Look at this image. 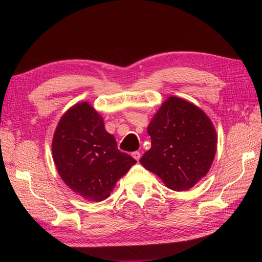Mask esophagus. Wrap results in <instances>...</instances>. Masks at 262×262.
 I'll list each match as a JSON object with an SVG mask.
<instances>
[{"label":"esophagus","mask_w":262,"mask_h":262,"mask_svg":"<svg viewBox=\"0 0 262 262\" xmlns=\"http://www.w3.org/2000/svg\"><path fill=\"white\" fill-rule=\"evenodd\" d=\"M132 157L134 158L136 161H140V159H141V153H140V152H133V153H132Z\"/></svg>","instance_id":"1"}]
</instances>
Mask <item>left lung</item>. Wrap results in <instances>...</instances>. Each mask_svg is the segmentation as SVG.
Listing matches in <instances>:
<instances>
[{
	"label": "left lung",
	"instance_id": "obj_1",
	"mask_svg": "<svg viewBox=\"0 0 262 262\" xmlns=\"http://www.w3.org/2000/svg\"><path fill=\"white\" fill-rule=\"evenodd\" d=\"M152 146L141 164L171 190L185 191L208 173L217 149L213 122L198 105L169 97L147 126Z\"/></svg>",
	"mask_w": 262,
	"mask_h": 262
}]
</instances>
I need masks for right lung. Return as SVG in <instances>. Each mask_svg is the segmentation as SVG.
Returning <instances> with one entry per match:
<instances>
[{
  "mask_svg": "<svg viewBox=\"0 0 262 262\" xmlns=\"http://www.w3.org/2000/svg\"><path fill=\"white\" fill-rule=\"evenodd\" d=\"M52 153L59 177L72 191L89 202H102L136 163L117 148L102 116L88 101L65 111L55 129Z\"/></svg>",
  "mask_w": 262,
  "mask_h": 262,
  "instance_id": "1",
  "label": "right lung"
}]
</instances>
